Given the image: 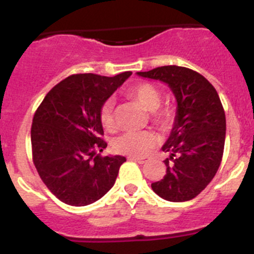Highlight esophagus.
Masks as SVG:
<instances>
[{
	"mask_svg": "<svg viewBox=\"0 0 254 254\" xmlns=\"http://www.w3.org/2000/svg\"><path fill=\"white\" fill-rule=\"evenodd\" d=\"M130 160L135 161V162H137V163H145L146 162L145 158H140V157H130Z\"/></svg>",
	"mask_w": 254,
	"mask_h": 254,
	"instance_id": "esophagus-1",
	"label": "esophagus"
}]
</instances>
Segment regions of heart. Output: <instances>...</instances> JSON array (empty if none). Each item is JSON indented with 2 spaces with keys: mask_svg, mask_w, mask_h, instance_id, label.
I'll list each match as a JSON object with an SVG mask.
<instances>
[{
  "mask_svg": "<svg viewBox=\"0 0 254 254\" xmlns=\"http://www.w3.org/2000/svg\"><path fill=\"white\" fill-rule=\"evenodd\" d=\"M129 94L140 104L151 112L152 120L162 129L172 127L176 120V111L171 106L161 107V92L155 84L148 82H139L129 88ZM99 122L106 130L115 129L114 99L108 98L103 102L99 109ZM158 143V137L151 130L143 131H127L115 139L113 147L118 153L134 157H143L148 155Z\"/></svg>",
  "mask_w": 254,
  "mask_h": 254,
  "instance_id": "1",
  "label": "heart"
}]
</instances>
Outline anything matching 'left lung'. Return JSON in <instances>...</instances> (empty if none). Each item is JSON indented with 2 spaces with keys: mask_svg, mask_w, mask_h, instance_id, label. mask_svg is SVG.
<instances>
[{
  "mask_svg": "<svg viewBox=\"0 0 254 254\" xmlns=\"http://www.w3.org/2000/svg\"><path fill=\"white\" fill-rule=\"evenodd\" d=\"M137 75L167 83L177 99L175 125L162 147L170 153L167 170L151 188L165 200H190L211 182L224 155L226 118L219 94L204 76L182 66H161Z\"/></svg>",
  "mask_w": 254,
  "mask_h": 254,
  "instance_id": "obj_1",
  "label": "left lung"
}]
</instances>
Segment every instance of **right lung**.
Returning a JSON list of instances; mask_svg holds the SVG:
<instances>
[{
  "label": "right lung",
  "instance_id": "right-lung-1",
  "mask_svg": "<svg viewBox=\"0 0 254 254\" xmlns=\"http://www.w3.org/2000/svg\"><path fill=\"white\" fill-rule=\"evenodd\" d=\"M130 75H71L53 87L38 107L30 130L33 162L63 203L88 205L114 186L127 158L97 153L107 147L99 109Z\"/></svg>",
  "mask_w": 254,
  "mask_h": 254
}]
</instances>
